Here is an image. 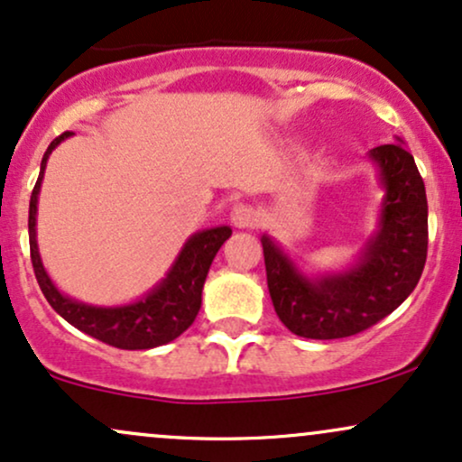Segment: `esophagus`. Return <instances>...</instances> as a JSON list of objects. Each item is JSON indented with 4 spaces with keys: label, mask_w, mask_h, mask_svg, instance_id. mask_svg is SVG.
I'll list each match as a JSON object with an SVG mask.
<instances>
[{
    "label": "esophagus",
    "mask_w": 462,
    "mask_h": 462,
    "mask_svg": "<svg viewBox=\"0 0 462 462\" xmlns=\"http://www.w3.org/2000/svg\"><path fill=\"white\" fill-rule=\"evenodd\" d=\"M232 224L236 227H252L258 224V215L256 210L252 208V206L247 204H236L235 208H232Z\"/></svg>",
    "instance_id": "obj_1"
}]
</instances>
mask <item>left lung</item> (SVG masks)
<instances>
[{"instance_id": "obj_1", "label": "left lung", "mask_w": 462, "mask_h": 462, "mask_svg": "<svg viewBox=\"0 0 462 462\" xmlns=\"http://www.w3.org/2000/svg\"><path fill=\"white\" fill-rule=\"evenodd\" d=\"M367 158L384 189L378 226L341 272L309 275L263 235L267 286L280 321L304 338H343L391 315L412 293L428 254V199L404 143L374 147Z\"/></svg>"}]
</instances>
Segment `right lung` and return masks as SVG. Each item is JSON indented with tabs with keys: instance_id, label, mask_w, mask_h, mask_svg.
I'll use <instances>...</instances> for the list:
<instances>
[{
	"instance_id": "obj_1",
	"label": "right lung",
	"mask_w": 462,
	"mask_h": 462,
	"mask_svg": "<svg viewBox=\"0 0 462 462\" xmlns=\"http://www.w3.org/2000/svg\"><path fill=\"white\" fill-rule=\"evenodd\" d=\"M73 132H62L58 139L50 143L43 161H41L39 180H36L30 198V256L41 291L62 319L88 334V337L108 343V346L119 349H152L171 343L198 317L206 275H208V269L219 247L230 238L232 227H208V230H199L193 236H189L167 275L153 286L150 293L143 295L141 300L130 301V304L93 306L60 293L47 275L43 261H41L39 243H36V210H39V193L41 184H43L47 158Z\"/></svg>"
}]
</instances>
